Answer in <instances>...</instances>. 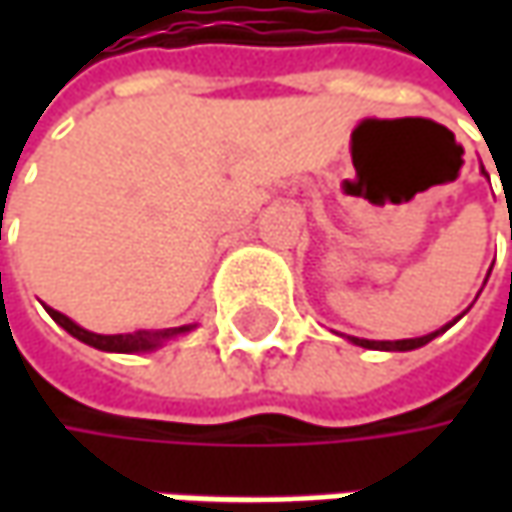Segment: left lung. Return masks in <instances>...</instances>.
<instances>
[{"mask_svg":"<svg viewBox=\"0 0 512 512\" xmlns=\"http://www.w3.org/2000/svg\"><path fill=\"white\" fill-rule=\"evenodd\" d=\"M510 239H512V233H510ZM450 325H453V322H450ZM447 327H442V330H447ZM442 330L427 333V336H419V339H402V342H370V339H353V336H347V339H350L353 344H359V347H370V350H416V347H422V344H427L430 339H436Z\"/></svg>","mask_w":512,"mask_h":512,"instance_id":"left-lung-1","label":"left lung"}]
</instances>
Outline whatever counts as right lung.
Masks as SVG:
<instances>
[{
	"mask_svg": "<svg viewBox=\"0 0 512 512\" xmlns=\"http://www.w3.org/2000/svg\"><path fill=\"white\" fill-rule=\"evenodd\" d=\"M48 313L53 316L56 325H62L68 330L70 336H76L79 342L90 344V347H96V350H108V353H139V350H153V347H159V344L165 342V339H170V336H179V333L190 330V325H185L170 327V330H156V333H150V330H136V333L102 336V333H90V330L79 327L76 322H70L68 316H62V313L53 310V307H48Z\"/></svg>",
	"mask_w": 512,
	"mask_h": 512,
	"instance_id": "right-lung-1",
	"label": "right lung"
}]
</instances>
